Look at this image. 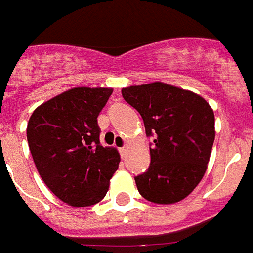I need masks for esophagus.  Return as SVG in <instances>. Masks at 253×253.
<instances>
[{
  "label": "esophagus",
  "instance_id": "34e87169",
  "mask_svg": "<svg viewBox=\"0 0 253 253\" xmlns=\"http://www.w3.org/2000/svg\"><path fill=\"white\" fill-rule=\"evenodd\" d=\"M126 150H128V147L126 146H124L120 148V154H121V157H123V158H125V155H126Z\"/></svg>",
  "mask_w": 253,
  "mask_h": 253
}]
</instances>
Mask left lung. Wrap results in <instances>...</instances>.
Wrapping results in <instances>:
<instances>
[{"label": "left lung", "mask_w": 253, "mask_h": 253, "mask_svg": "<svg viewBox=\"0 0 253 253\" xmlns=\"http://www.w3.org/2000/svg\"><path fill=\"white\" fill-rule=\"evenodd\" d=\"M121 94L154 137L151 164L135 177L140 195L158 204L187 198L203 178L215 139L211 106L192 91L161 82L130 85Z\"/></svg>", "instance_id": "left-lung-1"}]
</instances>
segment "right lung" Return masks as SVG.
Returning <instances> with one entry per match:
<instances>
[{
  "label": "right lung",
  "mask_w": 253,
  "mask_h": 253,
  "mask_svg": "<svg viewBox=\"0 0 253 253\" xmlns=\"http://www.w3.org/2000/svg\"><path fill=\"white\" fill-rule=\"evenodd\" d=\"M113 88L76 87L38 106L27 140L38 173L51 192L73 207L101 202L118 169L120 154L99 141L98 116Z\"/></svg>",
  "instance_id": "obj_1"
}]
</instances>
